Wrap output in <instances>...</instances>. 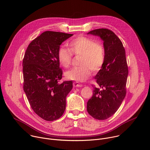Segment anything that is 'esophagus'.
<instances>
[{
	"label": "esophagus",
	"instance_id": "1",
	"mask_svg": "<svg viewBox=\"0 0 150 150\" xmlns=\"http://www.w3.org/2000/svg\"><path fill=\"white\" fill-rule=\"evenodd\" d=\"M73 85H74V87H81L82 86V84H80V83H79L77 82H74V83H73Z\"/></svg>",
	"mask_w": 150,
	"mask_h": 150
}]
</instances>
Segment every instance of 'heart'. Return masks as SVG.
<instances>
[{
    "label": "heart",
    "mask_w": 150,
    "mask_h": 150,
    "mask_svg": "<svg viewBox=\"0 0 150 150\" xmlns=\"http://www.w3.org/2000/svg\"><path fill=\"white\" fill-rule=\"evenodd\" d=\"M69 49L62 46L57 53L58 60L62 67L68 68L71 63L72 54L80 55L81 67L74 68L65 73L67 79L83 82L93 72L99 71L104 62L105 53L103 46L99 42H95L87 37L80 36L71 40L68 43Z\"/></svg>",
    "instance_id": "b5f03b06"
}]
</instances>
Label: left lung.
<instances>
[{
  "mask_svg": "<svg viewBox=\"0 0 150 150\" xmlns=\"http://www.w3.org/2000/svg\"><path fill=\"white\" fill-rule=\"evenodd\" d=\"M87 34L98 36L103 41L105 59L95 76L101 88L94 87L87 109L96 119L105 120L116 113L126 96L128 68L125 50L120 40L110 30L96 29Z\"/></svg>",
  "mask_w": 150,
  "mask_h": 150,
  "instance_id": "left-lung-1",
  "label": "left lung"
}]
</instances>
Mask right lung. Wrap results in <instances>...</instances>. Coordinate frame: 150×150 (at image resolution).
Returning a JSON list of instances; mask_svg holds the SVG:
<instances>
[{"label": "right lung", "mask_w": 150, "mask_h": 150, "mask_svg": "<svg viewBox=\"0 0 150 150\" xmlns=\"http://www.w3.org/2000/svg\"><path fill=\"white\" fill-rule=\"evenodd\" d=\"M73 34L45 31L28 45L23 59L24 91L34 112L53 121L66 109V98L72 82L59 83L62 78L57 53L60 46Z\"/></svg>", "instance_id": "1"}]
</instances>
